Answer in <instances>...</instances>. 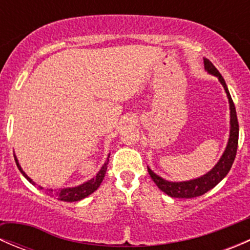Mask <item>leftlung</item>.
I'll use <instances>...</instances> for the list:
<instances>
[{"mask_svg": "<svg viewBox=\"0 0 250 250\" xmlns=\"http://www.w3.org/2000/svg\"><path fill=\"white\" fill-rule=\"evenodd\" d=\"M204 67H206L207 71L209 74L214 75L219 78V81L221 82V84L224 85L226 90V94H228L229 103H230V110H231V129H230V139H229L228 146H226V150L224 152V155L221 156L220 161L216 163L215 167L210 170L209 173H207L206 175L201 176V178L195 179V180L190 181H183V183H170V181L165 180L161 176L156 175L150 168H147V172L150 174L151 179L153 180V183L158 186L161 191H163L165 193H167L168 196L174 198H193L198 197V196H202L207 191H209L210 188H213L214 186L218 185L226 175L230 172L231 167H232V163L234 161L237 153V146H238V120H237V113H236V107H234L233 100L231 98L230 93H229L228 85H226L225 81H224L223 76L220 75V72L218 71L215 66L211 64V62H209L208 59H204Z\"/></svg>", "mask_w": 250, "mask_h": 250, "instance_id": "left-lung-1", "label": "left lung"}]
</instances>
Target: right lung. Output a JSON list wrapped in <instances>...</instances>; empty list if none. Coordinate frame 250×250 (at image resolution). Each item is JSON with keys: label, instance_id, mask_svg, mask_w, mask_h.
Returning <instances> with one entry per match:
<instances>
[{"label": "right lung", "instance_id": "obj_1", "mask_svg": "<svg viewBox=\"0 0 250 250\" xmlns=\"http://www.w3.org/2000/svg\"><path fill=\"white\" fill-rule=\"evenodd\" d=\"M16 162H17L18 168H19V170L22 173V175H24L25 178H26L27 180L32 184V185H35L34 181H32L31 179L26 175V174L22 172V169L20 168L19 163H18L17 158H16ZM107 165H109V157H107V161L104 163V166H103L102 169H100V172L97 174V176H95V178H93L92 180L87 181V183L82 184V185L77 186V188H60V190H46V191H48V192H49L53 197H57L58 200L64 201V202H76V201L83 200V198L87 197V196H89L90 193H93L98 188H99L100 184H102V181H103V179H104L105 174H106ZM39 188H41L42 190L43 188L39 186Z\"/></svg>", "mask_w": 250, "mask_h": 250}]
</instances>
